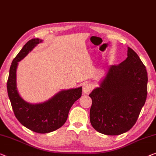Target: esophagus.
Returning <instances> with one entry per match:
<instances>
[{"label":"esophagus","instance_id":"34e87169","mask_svg":"<svg viewBox=\"0 0 156 156\" xmlns=\"http://www.w3.org/2000/svg\"><path fill=\"white\" fill-rule=\"evenodd\" d=\"M92 89V86L91 83L86 82L83 84V87H82V91L83 93L85 94H88L90 93V91H91Z\"/></svg>","mask_w":156,"mask_h":156}]
</instances>
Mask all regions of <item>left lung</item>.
Instances as JSON below:
<instances>
[{
    "mask_svg": "<svg viewBox=\"0 0 156 156\" xmlns=\"http://www.w3.org/2000/svg\"><path fill=\"white\" fill-rule=\"evenodd\" d=\"M148 75L138 55L128 47L127 58L111 65L89 96L92 99L90 122L97 132L105 135L127 132L138 119L147 96Z\"/></svg>",
    "mask_w": 156,
    "mask_h": 156,
    "instance_id": "1",
    "label": "left lung"
}]
</instances>
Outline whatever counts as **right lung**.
<instances>
[{
    "mask_svg": "<svg viewBox=\"0 0 156 156\" xmlns=\"http://www.w3.org/2000/svg\"><path fill=\"white\" fill-rule=\"evenodd\" d=\"M42 40L33 39L23 46L11 64L8 82V97L18 121L33 132L46 134L64 125L72 105L82 96V87L62 90L44 103L31 104L22 98L17 91L16 71L18 62L23 59Z\"/></svg>",
    "mask_w": 156,
    "mask_h": 156,
    "instance_id": "1",
    "label": "right lung"
}]
</instances>
